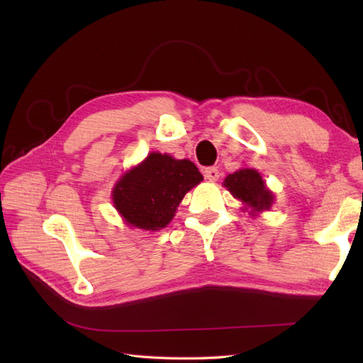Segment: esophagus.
<instances>
[{"label": "esophagus", "mask_w": 363, "mask_h": 363, "mask_svg": "<svg viewBox=\"0 0 363 363\" xmlns=\"http://www.w3.org/2000/svg\"><path fill=\"white\" fill-rule=\"evenodd\" d=\"M204 177L209 181H217L220 177V169L217 167H207L204 168Z\"/></svg>", "instance_id": "34e87169"}]
</instances>
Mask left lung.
<instances>
[{"label": "left lung", "mask_w": 363, "mask_h": 363, "mask_svg": "<svg viewBox=\"0 0 363 363\" xmlns=\"http://www.w3.org/2000/svg\"><path fill=\"white\" fill-rule=\"evenodd\" d=\"M225 187L237 199H240L254 212L268 211L273 204V194L267 190L260 174L252 168H242L229 174L225 179Z\"/></svg>", "instance_id": "1"}]
</instances>
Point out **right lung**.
Listing matches in <instances>:
<instances>
[{"mask_svg": "<svg viewBox=\"0 0 363 363\" xmlns=\"http://www.w3.org/2000/svg\"><path fill=\"white\" fill-rule=\"evenodd\" d=\"M201 181L194 162L151 152L115 186L113 204L129 225L157 230L172 221L184 195Z\"/></svg>", "mask_w": 363, "mask_h": 363, "instance_id": "obj_1", "label": "right lung"}]
</instances>
